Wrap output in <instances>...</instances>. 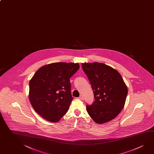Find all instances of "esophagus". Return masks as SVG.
Wrapping results in <instances>:
<instances>
[{"instance_id":"34e87169","label":"esophagus","mask_w":154,"mask_h":154,"mask_svg":"<svg viewBox=\"0 0 154 154\" xmlns=\"http://www.w3.org/2000/svg\"><path fill=\"white\" fill-rule=\"evenodd\" d=\"M79 98L80 100H83V96L82 95H81V96H79Z\"/></svg>"}]
</instances>
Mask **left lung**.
I'll list each match as a JSON object with an SVG mask.
<instances>
[{"label":"left lung","mask_w":154,"mask_h":154,"mask_svg":"<svg viewBox=\"0 0 154 154\" xmlns=\"http://www.w3.org/2000/svg\"><path fill=\"white\" fill-rule=\"evenodd\" d=\"M94 94V101L86 105L90 116L103 124L117 116L124 108L128 88L117 71L102 63H82Z\"/></svg>","instance_id":"1"}]
</instances>
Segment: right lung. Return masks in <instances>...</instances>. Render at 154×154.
<instances>
[{
  "mask_svg": "<svg viewBox=\"0 0 154 154\" xmlns=\"http://www.w3.org/2000/svg\"><path fill=\"white\" fill-rule=\"evenodd\" d=\"M79 69L78 63H54L35 72L29 83V100L35 112L57 122L68 112L73 100L70 78Z\"/></svg>",
  "mask_w": 154,
  "mask_h": 154,
  "instance_id": "obj_1",
  "label": "right lung"
}]
</instances>
